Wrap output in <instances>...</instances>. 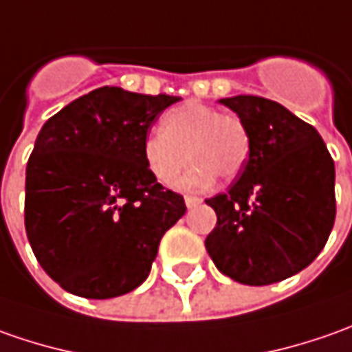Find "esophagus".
Wrapping results in <instances>:
<instances>
[{
  "instance_id": "1",
  "label": "esophagus",
  "mask_w": 352,
  "mask_h": 352,
  "mask_svg": "<svg viewBox=\"0 0 352 352\" xmlns=\"http://www.w3.org/2000/svg\"><path fill=\"white\" fill-rule=\"evenodd\" d=\"M185 204H187V208H195V206L200 204V199L199 197H192V195H187L185 197Z\"/></svg>"
}]
</instances>
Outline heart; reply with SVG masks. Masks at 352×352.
Instances as JSON below:
<instances>
[{"label":"heart","mask_w":352,"mask_h":352,"mask_svg":"<svg viewBox=\"0 0 352 352\" xmlns=\"http://www.w3.org/2000/svg\"><path fill=\"white\" fill-rule=\"evenodd\" d=\"M195 162L185 187L210 185L216 175L234 179L248 164L249 132L243 120L200 103L179 104L162 118V130L144 140V160L153 177L175 185L183 169Z\"/></svg>","instance_id":"1"}]
</instances>
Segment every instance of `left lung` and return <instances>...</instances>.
Wrapping results in <instances>:
<instances>
[{
	"mask_svg": "<svg viewBox=\"0 0 352 352\" xmlns=\"http://www.w3.org/2000/svg\"><path fill=\"white\" fill-rule=\"evenodd\" d=\"M243 120L249 157L228 192L206 200L218 216L204 245L220 273L265 286L306 269L335 222V165L318 130L265 97L220 99Z\"/></svg>",
	"mask_w": 352,
	"mask_h": 352,
	"instance_id": "obj_1",
	"label": "left lung"
}]
</instances>
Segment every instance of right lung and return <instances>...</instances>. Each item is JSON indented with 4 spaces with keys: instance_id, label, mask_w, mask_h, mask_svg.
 Returning <instances> with one entry per match:
<instances>
[{
    "instance_id": "right-lung-1",
    "label": "right lung",
    "mask_w": 352,
    "mask_h": 352,
    "mask_svg": "<svg viewBox=\"0 0 352 352\" xmlns=\"http://www.w3.org/2000/svg\"><path fill=\"white\" fill-rule=\"evenodd\" d=\"M179 101L99 87L46 120L27 164L25 230L46 274L76 296H122L150 274L181 195L144 160L155 116Z\"/></svg>"
}]
</instances>
